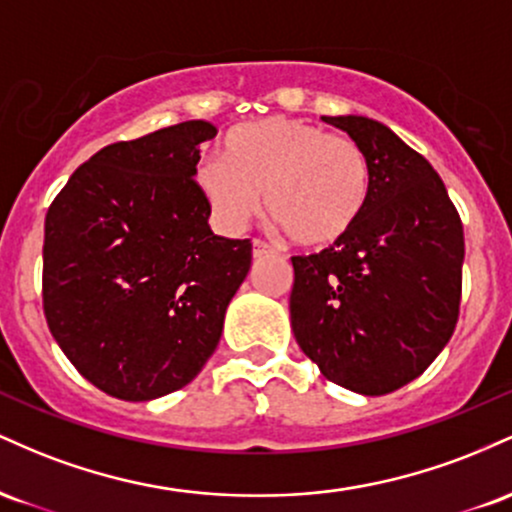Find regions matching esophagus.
Segmentation results:
<instances>
[{"label":"esophagus","mask_w":512,"mask_h":512,"mask_svg":"<svg viewBox=\"0 0 512 512\" xmlns=\"http://www.w3.org/2000/svg\"><path fill=\"white\" fill-rule=\"evenodd\" d=\"M269 252H274L272 245L264 243V240H260V238L252 240V257H264V255H269Z\"/></svg>","instance_id":"1"}]
</instances>
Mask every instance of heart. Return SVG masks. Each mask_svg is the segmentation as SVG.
Segmentation results:
<instances>
[{
    "instance_id": "heart-1",
    "label": "heart",
    "mask_w": 512,
    "mask_h": 512,
    "mask_svg": "<svg viewBox=\"0 0 512 512\" xmlns=\"http://www.w3.org/2000/svg\"><path fill=\"white\" fill-rule=\"evenodd\" d=\"M195 182L226 231H243L262 209L305 248H325L356 226L370 197V161L344 134L291 117L231 129L226 156H204Z\"/></svg>"
}]
</instances>
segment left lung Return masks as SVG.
Instances as JSON below:
<instances>
[{
	"mask_svg": "<svg viewBox=\"0 0 512 512\" xmlns=\"http://www.w3.org/2000/svg\"><path fill=\"white\" fill-rule=\"evenodd\" d=\"M370 161V197L342 240L291 257V330L330 383L378 397L419 378L460 317L464 231L440 175L380 122L322 117Z\"/></svg>",
	"mask_w": 512,
	"mask_h": 512,
	"instance_id": "1",
	"label": "left lung"
}]
</instances>
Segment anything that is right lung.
<instances>
[{
	"mask_svg": "<svg viewBox=\"0 0 512 512\" xmlns=\"http://www.w3.org/2000/svg\"><path fill=\"white\" fill-rule=\"evenodd\" d=\"M204 120L108 144L74 170L45 216L43 310L64 356L105 395L180 390L221 339L252 243L214 236L199 192Z\"/></svg>",
	"mask_w": 512,
	"mask_h": 512,
	"instance_id": "add662e5",
	"label": "right lung"
}]
</instances>
